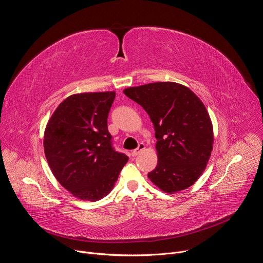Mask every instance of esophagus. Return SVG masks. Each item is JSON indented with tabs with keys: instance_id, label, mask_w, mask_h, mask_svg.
<instances>
[{
	"instance_id": "obj_1",
	"label": "esophagus",
	"mask_w": 263,
	"mask_h": 263,
	"mask_svg": "<svg viewBox=\"0 0 263 263\" xmlns=\"http://www.w3.org/2000/svg\"><path fill=\"white\" fill-rule=\"evenodd\" d=\"M144 149V144L143 143H139L138 144V146H137V148H135V149H133V151L131 152V156L132 157H135V156H137L140 152H142Z\"/></svg>"
}]
</instances>
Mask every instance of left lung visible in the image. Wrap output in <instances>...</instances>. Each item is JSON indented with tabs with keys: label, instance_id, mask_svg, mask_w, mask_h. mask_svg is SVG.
<instances>
[{
	"label": "left lung",
	"instance_id": "left-lung-1",
	"mask_svg": "<svg viewBox=\"0 0 263 263\" xmlns=\"http://www.w3.org/2000/svg\"><path fill=\"white\" fill-rule=\"evenodd\" d=\"M124 93L146 111L154 125L158 163L148 179L168 194L192 186L212 151L213 128L205 105L176 82L129 87Z\"/></svg>",
	"mask_w": 263,
	"mask_h": 263
}]
</instances>
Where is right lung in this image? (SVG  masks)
<instances>
[{"label": "right lung", "instance_id": "right-lung-1", "mask_svg": "<svg viewBox=\"0 0 263 263\" xmlns=\"http://www.w3.org/2000/svg\"><path fill=\"white\" fill-rule=\"evenodd\" d=\"M116 91L72 95L48 122L44 147L58 182L73 197L91 202L114 189L128 156L116 151L107 119Z\"/></svg>", "mask_w": 263, "mask_h": 263}]
</instances>
